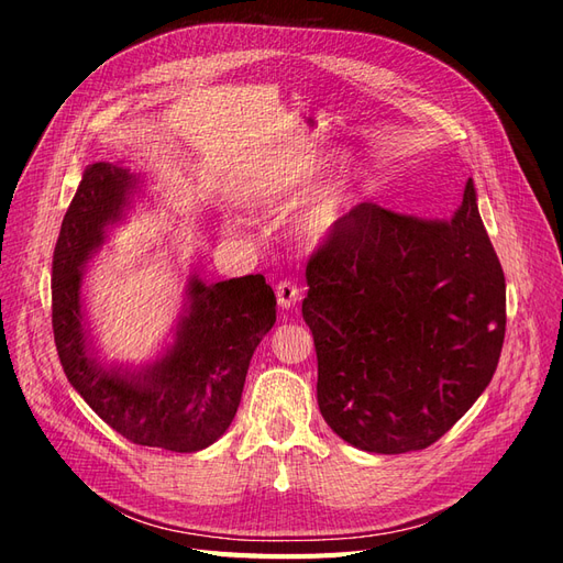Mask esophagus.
<instances>
[{
    "label": "esophagus",
    "mask_w": 563,
    "mask_h": 563,
    "mask_svg": "<svg viewBox=\"0 0 563 563\" xmlns=\"http://www.w3.org/2000/svg\"><path fill=\"white\" fill-rule=\"evenodd\" d=\"M276 299L280 308H292L301 301V287L292 280H280L276 285Z\"/></svg>",
    "instance_id": "1"
}]
</instances>
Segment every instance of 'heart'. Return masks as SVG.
Wrapping results in <instances>:
<instances>
[{
    "label": "heart",
    "mask_w": 563,
    "mask_h": 563,
    "mask_svg": "<svg viewBox=\"0 0 563 563\" xmlns=\"http://www.w3.org/2000/svg\"><path fill=\"white\" fill-rule=\"evenodd\" d=\"M289 191L292 189H287L285 185H268V187L257 189V201H271V198L285 196ZM351 198H353V179H349V177H341L328 189H322V194L316 198L313 206L308 208V212L303 217V233L308 235V239L322 241L324 235L334 229L343 210L349 208Z\"/></svg>",
    "instance_id": "obj_1"
}]
</instances>
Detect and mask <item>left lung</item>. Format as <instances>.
Masks as SVG:
<instances>
[{
    "mask_svg": "<svg viewBox=\"0 0 563 563\" xmlns=\"http://www.w3.org/2000/svg\"><path fill=\"white\" fill-rule=\"evenodd\" d=\"M306 283L318 407L357 449L434 444L498 367L505 276L473 179L449 222L355 206L308 260Z\"/></svg>",
    "mask_w": 563,
    "mask_h": 563,
    "instance_id": "1",
    "label": "left lung"
}]
</instances>
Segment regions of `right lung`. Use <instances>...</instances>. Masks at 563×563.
Segmentation results:
<instances>
[{
  "mask_svg": "<svg viewBox=\"0 0 563 563\" xmlns=\"http://www.w3.org/2000/svg\"><path fill=\"white\" fill-rule=\"evenodd\" d=\"M135 185L114 163L86 168L53 250V339L67 380L107 426L140 446L191 453L220 440L239 411L252 353L276 322V295L260 274L214 285L194 276L166 355L140 374L102 367L86 341L84 264Z\"/></svg>",
  "mask_w": 563,
  "mask_h": 563,
  "instance_id": "add662e5",
  "label": "right lung"
}]
</instances>
